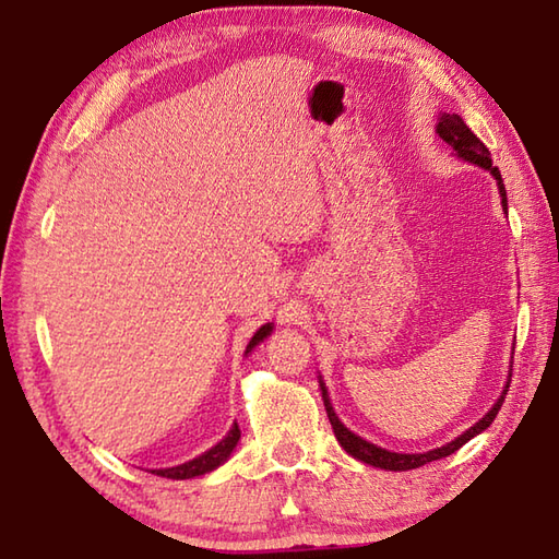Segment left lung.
<instances>
[{
  "label": "left lung",
  "instance_id": "left-lung-1",
  "mask_svg": "<svg viewBox=\"0 0 559 559\" xmlns=\"http://www.w3.org/2000/svg\"><path fill=\"white\" fill-rule=\"evenodd\" d=\"M437 132H439V138L443 140V143H449L453 147V153H456L461 159H466V163L476 165V167H484V169H488L490 175L496 177L498 192H500V204H503V210L508 214V197H506L503 177H500L498 167L493 165V159H490L488 147L480 143L476 135H473L471 128L461 120V116H449V112H443V116L439 118ZM508 386H510V380L506 384L503 394H500V400L493 406H490V412L484 416V419H478L468 431H463L461 437L449 441L447 447H439V449L424 451V453H396V451H386L382 447H377V443L365 441L362 437H357V433L349 431L345 424L337 419L333 404H330L325 382L320 380V390H323V402H325L328 419H330V424H333V431H335V437L340 441V447H343L353 459L362 461V463H370V466L384 468V471H412V468L424 466V463H431V461H439V459L451 456V453L459 451L463 443L471 441L473 437H478L480 431H486L490 427V421L496 419V414L500 412V406H503V400H506V394H508Z\"/></svg>",
  "mask_w": 559,
  "mask_h": 559
}]
</instances>
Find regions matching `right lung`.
Returning a JSON list of instances; mask_svg holds the SVG:
<instances>
[{
	"mask_svg": "<svg viewBox=\"0 0 559 559\" xmlns=\"http://www.w3.org/2000/svg\"><path fill=\"white\" fill-rule=\"evenodd\" d=\"M271 330H273V323L261 325V328L257 330V333H253L251 343L246 345V355H249L251 349L257 347L259 343H263V337H269ZM239 439H241L239 424L234 421V427L229 429V433H226V437H224L219 443H216V447H212L210 451H204L202 456H197V459L187 461V463H179V466H173V468H155L153 473H157V476H163V478H175V480L204 476V473L219 468L222 463L231 456V451L236 449V443H239Z\"/></svg>",
	"mask_w": 559,
	"mask_h": 559,
	"instance_id": "1",
	"label": "right lung"
}]
</instances>
